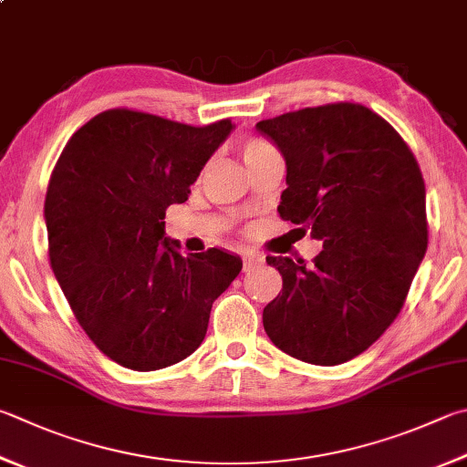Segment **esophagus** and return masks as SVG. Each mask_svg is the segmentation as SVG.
Wrapping results in <instances>:
<instances>
[{
	"instance_id": "esophagus-1",
	"label": "esophagus",
	"mask_w": 467,
	"mask_h": 467,
	"mask_svg": "<svg viewBox=\"0 0 467 467\" xmlns=\"http://www.w3.org/2000/svg\"><path fill=\"white\" fill-rule=\"evenodd\" d=\"M259 263H263V255H259V253H244L243 255V269L249 271L255 265H259Z\"/></svg>"
}]
</instances>
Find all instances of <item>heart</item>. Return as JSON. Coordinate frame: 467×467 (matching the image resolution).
<instances>
[{
  "label": "heart",
  "mask_w": 467,
  "mask_h": 467,
  "mask_svg": "<svg viewBox=\"0 0 467 467\" xmlns=\"http://www.w3.org/2000/svg\"><path fill=\"white\" fill-rule=\"evenodd\" d=\"M241 152H243L244 163L249 165V163H255L257 159L265 157L267 152H271V149H269V145H265V142H263V140H247V142H243Z\"/></svg>",
  "instance_id": "1"
}]
</instances>
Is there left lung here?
<instances>
[{
  "mask_svg": "<svg viewBox=\"0 0 467 467\" xmlns=\"http://www.w3.org/2000/svg\"><path fill=\"white\" fill-rule=\"evenodd\" d=\"M285 159L277 212L322 251L267 257L284 285L263 308L277 349L338 366L392 325L427 253V200L417 159L384 118L338 101L257 122Z\"/></svg>",
  "mask_w": 467,
  "mask_h": 467,
  "instance_id": "left-lung-1",
  "label": "left lung"
}]
</instances>
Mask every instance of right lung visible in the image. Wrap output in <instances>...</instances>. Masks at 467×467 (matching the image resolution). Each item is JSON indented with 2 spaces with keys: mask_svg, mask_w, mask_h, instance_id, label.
Listing matches in <instances>:
<instances>
[{
  "mask_svg": "<svg viewBox=\"0 0 467 467\" xmlns=\"http://www.w3.org/2000/svg\"><path fill=\"white\" fill-rule=\"evenodd\" d=\"M234 124L190 126L116 108L73 134L50 175V267L98 349L137 371L182 361L206 337L212 304L243 267L220 249L182 255L165 210Z\"/></svg>",
  "mask_w": 467,
  "mask_h": 467,
  "instance_id": "add662e5",
  "label": "right lung"
}]
</instances>
